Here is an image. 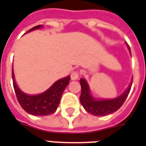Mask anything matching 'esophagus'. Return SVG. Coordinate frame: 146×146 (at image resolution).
I'll use <instances>...</instances> for the list:
<instances>
[{"label":"esophagus","instance_id":"34e87169","mask_svg":"<svg viewBox=\"0 0 146 146\" xmlns=\"http://www.w3.org/2000/svg\"><path fill=\"white\" fill-rule=\"evenodd\" d=\"M79 77V72L78 71H74L71 74V78L72 80H76Z\"/></svg>","mask_w":146,"mask_h":146}]
</instances>
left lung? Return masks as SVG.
<instances>
[{"label": "left lung", "instance_id": "8db88e82", "mask_svg": "<svg viewBox=\"0 0 146 146\" xmlns=\"http://www.w3.org/2000/svg\"><path fill=\"white\" fill-rule=\"evenodd\" d=\"M127 45L130 50L129 45L127 43ZM80 84L82 88V92L79 98L81 104L87 112L92 115L100 117V116L110 114L121 108L129 94L132 82L130 84L127 90L120 96L113 100H96L91 96L89 86L84 78H81Z\"/></svg>", "mask_w": 146, "mask_h": 146}]
</instances>
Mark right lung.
Segmentation results:
<instances>
[{
  "mask_svg": "<svg viewBox=\"0 0 146 146\" xmlns=\"http://www.w3.org/2000/svg\"><path fill=\"white\" fill-rule=\"evenodd\" d=\"M41 27L42 25L35 26L27 33ZM70 78V76H68L57 80L50 89L41 94L35 96L27 95L21 91L16 85L12 68V80L17 100L22 109L32 115L46 116L54 113L59 106L60 97L64 90L68 85Z\"/></svg>",
  "mask_w": 146,
  "mask_h": 146,
  "instance_id": "1",
  "label": "right lung"
}]
</instances>
